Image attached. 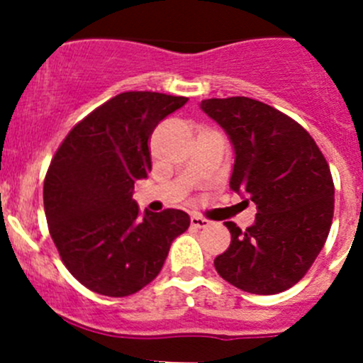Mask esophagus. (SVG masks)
<instances>
[{"instance_id": "esophagus-1", "label": "esophagus", "mask_w": 363, "mask_h": 363, "mask_svg": "<svg viewBox=\"0 0 363 363\" xmlns=\"http://www.w3.org/2000/svg\"><path fill=\"white\" fill-rule=\"evenodd\" d=\"M191 226H195V228H207V226H211V221L202 218V216H191Z\"/></svg>"}]
</instances>
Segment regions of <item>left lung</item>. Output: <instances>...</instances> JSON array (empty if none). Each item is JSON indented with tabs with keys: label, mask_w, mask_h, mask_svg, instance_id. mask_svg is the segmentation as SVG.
<instances>
[{
	"label": "left lung",
	"mask_w": 363,
	"mask_h": 363,
	"mask_svg": "<svg viewBox=\"0 0 363 363\" xmlns=\"http://www.w3.org/2000/svg\"><path fill=\"white\" fill-rule=\"evenodd\" d=\"M200 107L235 151L230 188L256 203L250 228L225 223L232 242L214 259L216 270L247 294H281L306 276L330 232L334 181L327 160L296 121L262 101L211 98Z\"/></svg>",
	"instance_id": "1"
}]
</instances>
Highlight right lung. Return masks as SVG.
<instances>
[{"mask_svg":"<svg viewBox=\"0 0 363 363\" xmlns=\"http://www.w3.org/2000/svg\"><path fill=\"white\" fill-rule=\"evenodd\" d=\"M186 101L151 91L117 94L77 123L50 161L43 182L50 237L69 274L94 294L128 296L147 286L188 230L184 211L142 216L131 199L152 168V131Z\"/></svg>","mask_w":363,"mask_h":363,"instance_id":"obj_1","label":"right lung"}]
</instances>
